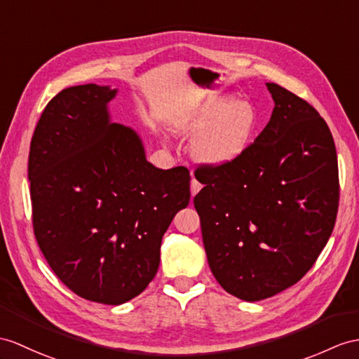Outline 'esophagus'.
Masks as SVG:
<instances>
[{
  "instance_id": "34e87169",
  "label": "esophagus",
  "mask_w": 359,
  "mask_h": 359,
  "mask_svg": "<svg viewBox=\"0 0 359 359\" xmlns=\"http://www.w3.org/2000/svg\"><path fill=\"white\" fill-rule=\"evenodd\" d=\"M201 187H203V184L195 178H191V182H190V191H191V196H195L198 191L201 190Z\"/></svg>"
}]
</instances>
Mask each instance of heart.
Segmentation results:
<instances>
[{"label": "heart", "instance_id": "1", "mask_svg": "<svg viewBox=\"0 0 359 359\" xmlns=\"http://www.w3.org/2000/svg\"><path fill=\"white\" fill-rule=\"evenodd\" d=\"M257 123L255 107L248 102H229L208 104L187 123L184 130L191 135H203L195 147L198 160L207 164H222L236 158L245 149Z\"/></svg>", "mask_w": 359, "mask_h": 359}]
</instances>
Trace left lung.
Listing matches in <instances>:
<instances>
[{"label": "left lung", "instance_id": "left-lung-1", "mask_svg": "<svg viewBox=\"0 0 359 359\" xmlns=\"http://www.w3.org/2000/svg\"><path fill=\"white\" fill-rule=\"evenodd\" d=\"M266 86L274 109L255 142L195 172L204 184L194 204L210 269L247 302L282 292L308 273L339 204L337 149L325 118L283 86Z\"/></svg>", "mask_w": 359, "mask_h": 359}]
</instances>
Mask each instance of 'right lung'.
Wrapping results in <instances>:
<instances>
[{
    "label": "right lung",
    "mask_w": 359,
    "mask_h": 359,
    "mask_svg": "<svg viewBox=\"0 0 359 359\" xmlns=\"http://www.w3.org/2000/svg\"><path fill=\"white\" fill-rule=\"evenodd\" d=\"M114 95L95 83L60 91L29 154L33 233L43 257L74 294L104 304L146 290L163 236L190 201L187 168H155L133 129L109 123Z\"/></svg>",
    "instance_id": "right-lung-1"
}]
</instances>
